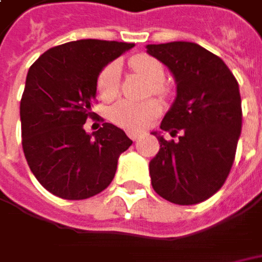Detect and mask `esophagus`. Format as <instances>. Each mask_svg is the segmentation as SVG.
I'll return each mask as SVG.
<instances>
[{
	"label": "esophagus",
	"mask_w": 262,
	"mask_h": 262,
	"mask_svg": "<svg viewBox=\"0 0 262 262\" xmlns=\"http://www.w3.org/2000/svg\"><path fill=\"white\" fill-rule=\"evenodd\" d=\"M126 134H128V137H129V138H131L133 141H136L137 138H138V134H137V133H133V131H128Z\"/></svg>",
	"instance_id": "1"
}]
</instances>
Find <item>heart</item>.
Segmentation results:
<instances>
[{"instance_id": "heart-1", "label": "heart", "mask_w": 262, "mask_h": 262, "mask_svg": "<svg viewBox=\"0 0 262 262\" xmlns=\"http://www.w3.org/2000/svg\"><path fill=\"white\" fill-rule=\"evenodd\" d=\"M129 66L136 71L141 73L150 83H153L155 93H163L159 83L163 81L165 71L163 66L156 58L148 55H137L129 61ZM97 95L102 100H112L119 90V66L118 62H111L102 68L96 80ZM160 112V106L155 100L147 102H131L119 100L109 109V118L116 125L125 129H141L148 125Z\"/></svg>"}]
</instances>
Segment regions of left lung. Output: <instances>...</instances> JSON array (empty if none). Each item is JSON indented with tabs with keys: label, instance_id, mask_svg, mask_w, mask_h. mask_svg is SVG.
Segmentation results:
<instances>
[{
	"label": "left lung",
	"instance_id": "8db88e82",
	"mask_svg": "<svg viewBox=\"0 0 262 262\" xmlns=\"http://www.w3.org/2000/svg\"><path fill=\"white\" fill-rule=\"evenodd\" d=\"M147 54L169 68L176 97L159 133V153L150 160L151 185L160 196L192 206L216 194L235 160L242 129L241 93L236 78L214 54L192 42L147 45Z\"/></svg>",
	"mask_w": 262,
	"mask_h": 262
}]
</instances>
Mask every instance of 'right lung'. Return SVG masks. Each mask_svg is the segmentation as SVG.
<instances>
[{
  "label": "right lung",
  "mask_w": 262,
  "mask_h": 262,
  "mask_svg": "<svg viewBox=\"0 0 262 262\" xmlns=\"http://www.w3.org/2000/svg\"><path fill=\"white\" fill-rule=\"evenodd\" d=\"M134 43L81 39L48 49L29 68L20 102L21 144L40 185L64 200L102 192L133 141L114 124L89 134L102 68Z\"/></svg>",
  "instance_id": "add662e5"
}]
</instances>
